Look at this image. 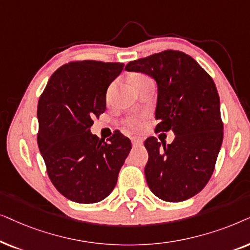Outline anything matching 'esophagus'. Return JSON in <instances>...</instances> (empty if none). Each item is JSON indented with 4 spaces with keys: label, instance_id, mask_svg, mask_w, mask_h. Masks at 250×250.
<instances>
[{
    "label": "esophagus",
    "instance_id": "esophagus-1",
    "mask_svg": "<svg viewBox=\"0 0 250 250\" xmlns=\"http://www.w3.org/2000/svg\"><path fill=\"white\" fill-rule=\"evenodd\" d=\"M131 143H132V145H134V146H139V145L143 144V139L134 137V138H131Z\"/></svg>",
    "mask_w": 250,
    "mask_h": 250
}]
</instances>
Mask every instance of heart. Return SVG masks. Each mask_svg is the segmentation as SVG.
<instances>
[{
  "mask_svg": "<svg viewBox=\"0 0 250 250\" xmlns=\"http://www.w3.org/2000/svg\"><path fill=\"white\" fill-rule=\"evenodd\" d=\"M147 80H151V79L147 78V76H146V75L136 74V75L132 76L131 80H130V82H131L132 85H137V84H139V83L147 81ZM113 85H114V84H112L111 86H109L108 95L111 94V91H112V89H113ZM125 125H127L128 128L136 129L139 125V120H138V118H136V116H130V118H127V119L125 120Z\"/></svg>",
  "mask_w": 250,
  "mask_h": 250,
  "instance_id": "1",
  "label": "heart"
}]
</instances>
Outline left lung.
Wrapping results in <instances>:
<instances>
[{"label": "left lung", "instance_id": "8db88e82", "mask_svg": "<svg viewBox=\"0 0 250 250\" xmlns=\"http://www.w3.org/2000/svg\"><path fill=\"white\" fill-rule=\"evenodd\" d=\"M127 71L147 74L158 85L156 131L171 130V144L148 137L147 185L156 197L181 202L205 188L223 142L219 96L212 79L191 56L176 50L130 62Z\"/></svg>", "mask_w": 250, "mask_h": 250}]
</instances>
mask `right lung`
<instances>
[{"label":"right lung","instance_id":"obj_1","mask_svg":"<svg viewBox=\"0 0 250 250\" xmlns=\"http://www.w3.org/2000/svg\"><path fill=\"white\" fill-rule=\"evenodd\" d=\"M123 67L122 62H68L53 73L39 99L40 152L50 181L71 201L104 200L131 149L121 132L108 142L90 132L92 119L106 109L108 85Z\"/></svg>","mask_w":250,"mask_h":250}]
</instances>
